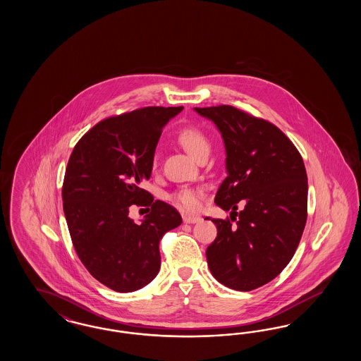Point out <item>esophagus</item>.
<instances>
[{
  "label": "esophagus",
  "instance_id": "obj_1",
  "mask_svg": "<svg viewBox=\"0 0 361 361\" xmlns=\"http://www.w3.org/2000/svg\"><path fill=\"white\" fill-rule=\"evenodd\" d=\"M183 221H184V224H197V222H200L202 219H200L199 216H192V215H184V216H183Z\"/></svg>",
  "mask_w": 361,
  "mask_h": 361
}]
</instances>
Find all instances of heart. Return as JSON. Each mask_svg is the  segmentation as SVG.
I'll return each mask as SVG.
<instances>
[{"mask_svg":"<svg viewBox=\"0 0 361 361\" xmlns=\"http://www.w3.org/2000/svg\"><path fill=\"white\" fill-rule=\"evenodd\" d=\"M178 143L196 159L204 153H209L208 137L196 127H185L177 134ZM203 192L200 189H181L172 196V202L185 211H196L202 204Z\"/></svg>","mask_w":361,"mask_h":361,"instance_id":"1","label":"heart"}]
</instances>
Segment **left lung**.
Segmentation results:
<instances>
[{
	"instance_id": "8db88e82",
	"label": "left lung",
	"mask_w": 361,
	"mask_h": 361,
	"mask_svg": "<svg viewBox=\"0 0 361 361\" xmlns=\"http://www.w3.org/2000/svg\"><path fill=\"white\" fill-rule=\"evenodd\" d=\"M193 109L212 121L224 139L227 177L215 203L231 211V221L238 215L235 227L211 219L218 235L207 247V264L226 287L252 291L274 280L295 255L307 219L306 168L272 123L230 105ZM240 200L244 208L237 213Z\"/></svg>"
}]
</instances>
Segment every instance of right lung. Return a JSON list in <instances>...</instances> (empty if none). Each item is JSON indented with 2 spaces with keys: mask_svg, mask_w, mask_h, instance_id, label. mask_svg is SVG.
Returning a JSON list of instances; mask_svg holds the SVG:
<instances>
[{
  "mask_svg": "<svg viewBox=\"0 0 361 361\" xmlns=\"http://www.w3.org/2000/svg\"><path fill=\"white\" fill-rule=\"evenodd\" d=\"M183 106H147L97 123L78 140L65 173L62 199L74 249L89 274L108 288L133 292L161 268L159 240L183 219L140 183L153 171L166 123ZM133 204L150 206L139 224Z\"/></svg>",
  "mask_w": 361,
  "mask_h": 361,
  "instance_id": "obj_1",
  "label": "right lung"
}]
</instances>
